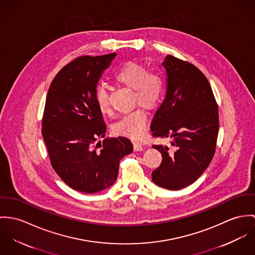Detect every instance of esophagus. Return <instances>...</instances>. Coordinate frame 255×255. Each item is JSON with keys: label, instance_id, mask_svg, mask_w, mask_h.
Masks as SVG:
<instances>
[{"label": "esophagus", "instance_id": "34e87169", "mask_svg": "<svg viewBox=\"0 0 255 255\" xmlns=\"http://www.w3.org/2000/svg\"><path fill=\"white\" fill-rule=\"evenodd\" d=\"M143 149V146L140 142H134V150L135 151H141Z\"/></svg>", "mask_w": 255, "mask_h": 255}]
</instances>
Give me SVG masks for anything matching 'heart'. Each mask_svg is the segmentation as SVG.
I'll use <instances>...</instances> for the list:
<instances>
[{
  "label": "heart",
  "mask_w": 255,
  "mask_h": 255,
  "mask_svg": "<svg viewBox=\"0 0 255 255\" xmlns=\"http://www.w3.org/2000/svg\"><path fill=\"white\" fill-rule=\"evenodd\" d=\"M115 80L134 90V103L151 109L158 105L163 94V79L155 72H148L147 68L136 61L124 63L114 74ZM96 101L103 114L111 112V104L108 89L100 86L96 91ZM147 116L138 109L122 116L114 123L113 130L117 135L125 136L133 140H140L144 134Z\"/></svg>",
  "instance_id": "obj_1"
}]
</instances>
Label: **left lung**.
Wrapping results in <instances>:
<instances>
[{
	"instance_id": "left-lung-1",
	"label": "left lung",
	"mask_w": 255,
	"mask_h": 255,
	"mask_svg": "<svg viewBox=\"0 0 255 255\" xmlns=\"http://www.w3.org/2000/svg\"><path fill=\"white\" fill-rule=\"evenodd\" d=\"M166 94L150 123L152 136L171 139L153 144L162 156L152 182L170 191L197 181L212 160L219 129L218 107L203 73L190 62L167 56Z\"/></svg>"
}]
</instances>
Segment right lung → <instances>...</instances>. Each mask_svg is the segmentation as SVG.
<instances>
[{
	"label": "right lung",
	"mask_w": 255,
	"mask_h": 255,
	"mask_svg": "<svg viewBox=\"0 0 255 255\" xmlns=\"http://www.w3.org/2000/svg\"><path fill=\"white\" fill-rule=\"evenodd\" d=\"M115 53L78 57L50 86L42 135L53 168L75 191L94 194L113 186L121 158L133 151L125 137L106 138L107 126L96 101L98 83Z\"/></svg>",
	"instance_id": "obj_1"
}]
</instances>
